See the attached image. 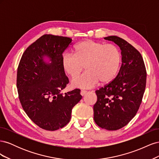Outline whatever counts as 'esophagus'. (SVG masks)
Listing matches in <instances>:
<instances>
[{"label": "esophagus", "instance_id": "34e87169", "mask_svg": "<svg viewBox=\"0 0 159 159\" xmlns=\"http://www.w3.org/2000/svg\"><path fill=\"white\" fill-rule=\"evenodd\" d=\"M87 92H88L87 91H85V90H81L80 94H81V95H82V96H84V95H85L86 93H87Z\"/></svg>", "mask_w": 159, "mask_h": 159}]
</instances>
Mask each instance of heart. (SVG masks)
Wrapping results in <instances>:
<instances>
[{
    "mask_svg": "<svg viewBox=\"0 0 159 159\" xmlns=\"http://www.w3.org/2000/svg\"><path fill=\"white\" fill-rule=\"evenodd\" d=\"M121 62V54L117 46L86 40L74 48V54L64 53L61 65L66 73L75 78L85 66L86 71L71 81L74 88L89 89L101 84H107L117 75Z\"/></svg>",
    "mask_w": 159,
    "mask_h": 159,
    "instance_id": "1",
    "label": "heart"
}]
</instances>
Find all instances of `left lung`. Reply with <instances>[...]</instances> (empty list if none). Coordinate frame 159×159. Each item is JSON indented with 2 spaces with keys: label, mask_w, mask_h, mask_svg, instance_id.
Returning <instances> with one entry per match:
<instances>
[{
  "label": "left lung",
  "mask_w": 159,
  "mask_h": 159,
  "mask_svg": "<svg viewBox=\"0 0 159 159\" xmlns=\"http://www.w3.org/2000/svg\"><path fill=\"white\" fill-rule=\"evenodd\" d=\"M104 39L119 46L122 64L116 78L95 91L98 101L93 106V119L101 128L115 131L135 116L145 92L147 71L140 52L126 40L116 36Z\"/></svg>",
  "instance_id": "obj_1"
}]
</instances>
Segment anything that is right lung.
I'll list each match as a JSON object with an SVG mask.
<instances>
[{"label":"right lung","instance_id":"right-lung-1","mask_svg":"<svg viewBox=\"0 0 159 159\" xmlns=\"http://www.w3.org/2000/svg\"><path fill=\"white\" fill-rule=\"evenodd\" d=\"M68 37L44 34L23 53L17 70L16 86L22 107L32 121L47 131H56L70 122L71 111L82 96L75 89L62 94L69 83L61 57L71 44ZM44 57L50 62H46Z\"/></svg>","mask_w":159,"mask_h":159}]
</instances>
